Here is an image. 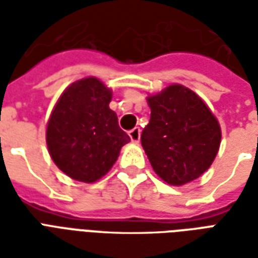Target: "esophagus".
I'll return each mask as SVG.
<instances>
[{
    "instance_id": "1",
    "label": "esophagus",
    "mask_w": 258,
    "mask_h": 258,
    "mask_svg": "<svg viewBox=\"0 0 258 258\" xmlns=\"http://www.w3.org/2000/svg\"><path fill=\"white\" fill-rule=\"evenodd\" d=\"M128 135H130V138H131V141H133V142H135V144H137V142H140V140H141V128H140V127H135V128H133L131 131H130Z\"/></svg>"
}]
</instances>
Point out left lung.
Wrapping results in <instances>:
<instances>
[{
  "mask_svg": "<svg viewBox=\"0 0 258 258\" xmlns=\"http://www.w3.org/2000/svg\"><path fill=\"white\" fill-rule=\"evenodd\" d=\"M148 105L151 120L141 144L155 173L174 186L199 178L221 144L216 116L199 95L179 84L148 96Z\"/></svg>",
  "mask_w": 258,
  "mask_h": 258,
  "instance_id": "1",
  "label": "left lung"
}]
</instances>
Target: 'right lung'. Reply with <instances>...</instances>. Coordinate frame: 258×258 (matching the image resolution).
Here are the masks:
<instances>
[{"label":"right lung","instance_id":"add662e5","mask_svg":"<svg viewBox=\"0 0 258 258\" xmlns=\"http://www.w3.org/2000/svg\"><path fill=\"white\" fill-rule=\"evenodd\" d=\"M110 101L112 90L101 80L87 77L69 85L53 107L47 124L48 151L70 178L98 181L130 142L109 107Z\"/></svg>","mask_w":258,"mask_h":258}]
</instances>
